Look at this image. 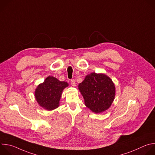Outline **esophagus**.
<instances>
[{
  "mask_svg": "<svg viewBox=\"0 0 155 155\" xmlns=\"http://www.w3.org/2000/svg\"><path fill=\"white\" fill-rule=\"evenodd\" d=\"M71 85H72V86H75L76 83H75V80H74V79L71 80Z\"/></svg>",
  "mask_w": 155,
  "mask_h": 155,
  "instance_id": "esophagus-1",
  "label": "esophagus"
}]
</instances>
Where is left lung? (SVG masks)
Here are the masks:
<instances>
[{
  "instance_id": "1",
  "label": "left lung",
  "mask_w": 155,
  "mask_h": 155,
  "mask_svg": "<svg viewBox=\"0 0 155 155\" xmlns=\"http://www.w3.org/2000/svg\"><path fill=\"white\" fill-rule=\"evenodd\" d=\"M78 90L84 100V105L95 114L108 109L115 97V86L112 80L102 73L87 75L78 84Z\"/></svg>"
}]
</instances>
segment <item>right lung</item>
I'll list each match as a JSON object with an SVG mask.
<instances>
[{
	"label": "right lung",
	"mask_w": 155,
	"mask_h": 155,
	"mask_svg": "<svg viewBox=\"0 0 155 155\" xmlns=\"http://www.w3.org/2000/svg\"><path fill=\"white\" fill-rule=\"evenodd\" d=\"M69 84L61 81L53 76H48L38 85L35 90V98L38 104L45 110H53L59 106L63 90Z\"/></svg>",
	"instance_id": "1"
}]
</instances>
